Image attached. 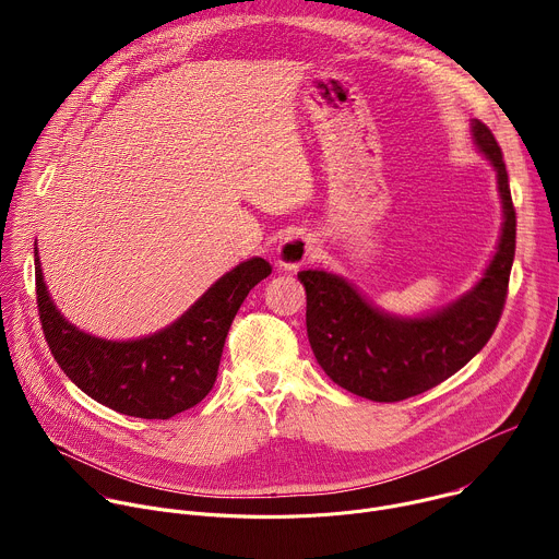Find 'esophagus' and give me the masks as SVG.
<instances>
[{"instance_id":"obj_1","label":"esophagus","mask_w":559,"mask_h":559,"mask_svg":"<svg viewBox=\"0 0 559 559\" xmlns=\"http://www.w3.org/2000/svg\"><path fill=\"white\" fill-rule=\"evenodd\" d=\"M313 254H316L313 238L302 231H292L278 246V265L285 270H296L305 261H309Z\"/></svg>"}]
</instances>
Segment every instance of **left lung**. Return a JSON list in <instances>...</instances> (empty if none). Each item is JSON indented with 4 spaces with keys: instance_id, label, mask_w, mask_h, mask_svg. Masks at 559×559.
<instances>
[{
    "instance_id": "1",
    "label": "left lung",
    "mask_w": 559,
    "mask_h": 559,
    "mask_svg": "<svg viewBox=\"0 0 559 559\" xmlns=\"http://www.w3.org/2000/svg\"><path fill=\"white\" fill-rule=\"evenodd\" d=\"M471 134L496 170L504 221L493 259L466 294L412 318L378 309L338 274L298 272L307 292V338L318 365L336 384L373 403L405 401L453 376L489 343L502 316L515 257V210L493 132L473 119Z\"/></svg>"
}]
</instances>
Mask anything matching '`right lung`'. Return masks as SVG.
Returning <instances> with one entry per match:
<instances>
[{
	"mask_svg": "<svg viewBox=\"0 0 559 559\" xmlns=\"http://www.w3.org/2000/svg\"><path fill=\"white\" fill-rule=\"evenodd\" d=\"M270 274L265 259H248L207 287L168 328L134 341H108L74 328L55 307L35 241L37 307L55 360L99 405L145 420H168L210 393L238 307Z\"/></svg>",
	"mask_w": 559,
	"mask_h": 559,
	"instance_id": "right-lung-1",
	"label": "right lung"
}]
</instances>
